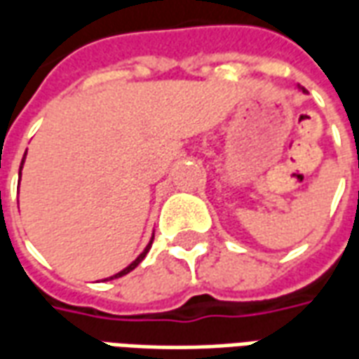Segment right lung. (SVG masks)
I'll list each match as a JSON object with an SVG mask.
<instances>
[{"label":"right lung","mask_w":359,"mask_h":359,"mask_svg":"<svg viewBox=\"0 0 359 359\" xmlns=\"http://www.w3.org/2000/svg\"><path fill=\"white\" fill-rule=\"evenodd\" d=\"M22 161H25V157H22ZM20 169H22V165H20ZM149 246H151V242H149V244H148V248L144 250V252H142L140 256H138V257H136V259H134L133 264L128 265V267H126V269H123V271H121V273H117V275H113V277H111V278H118V277H123V275H126V273H130V271H133L134 267H136V265L140 264L142 259H144V257H146V254H148Z\"/></svg>","instance_id":"add662e5"}]
</instances>
